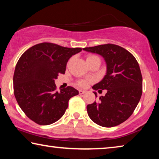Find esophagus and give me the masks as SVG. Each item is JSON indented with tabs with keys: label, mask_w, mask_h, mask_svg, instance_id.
Wrapping results in <instances>:
<instances>
[{
	"label": "esophagus",
	"mask_w": 159,
	"mask_h": 159,
	"mask_svg": "<svg viewBox=\"0 0 159 159\" xmlns=\"http://www.w3.org/2000/svg\"><path fill=\"white\" fill-rule=\"evenodd\" d=\"M79 92V95H83V94H84L85 93V91L82 90H80Z\"/></svg>",
	"instance_id": "34e87169"
}]
</instances>
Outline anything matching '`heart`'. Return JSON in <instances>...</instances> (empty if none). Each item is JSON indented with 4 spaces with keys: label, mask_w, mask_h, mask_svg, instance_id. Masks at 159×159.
Segmentation results:
<instances>
[{
    "label": "heart",
    "mask_w": 159,
    "mask_h": 159,
    "mask_svg": "<svg viewBox=\"0 0 159 159\" xmlns=\"http://www.w3.org/2000/svg\"><path fill=\"white\" fill-rule=\"evenodd\" d=\"M94 58H99V57H98L97 56H95V55H90L88 57L87 60H92V59H94ZM88 83V80H80L78 82V84H79V85L80 86V87H85V86H87Z\"/></svg>",
    "instance_id": "b5f03b06"
}]
</instances>
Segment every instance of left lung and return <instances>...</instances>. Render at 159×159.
Returning a JSON list of instances; mask_svg holds the SVG:
<instances>
[{
    "label": "left lung",
    "instance_id": "8db88e82",
    "mask_svg": "<svg viewBox=\"0 0 159 159\" xmlns=\"http://www.w3.org/2000/svg\"><path fill=\"white\" fill-rule=\"evenodd\" d=\"M104 57L107 74L93 86L95 90H107L98 102L87 106L90 119L102 127H114L133 114L142 93V76L136 59L127 50L117 45L104 44L83 48ZM95 93L97 97L96 93Z\"/></svg>",
    "mask_w": 159,
    "mask_h": 159
}]
</instances>
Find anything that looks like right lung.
I'll list each match as a JSON object with an SVG mask.
<instances>
[{"mask_svg":"<svg viewBox=\"0 0 159 159\" xmlns=\"http://www.w3.org/2000/svg\"><path fill=\"white\" fill-rule=\"evenodd\" d=\"M81 50L42 43L19 59L13 76L14 94L21 110L35 123L46 125L56 122L65 113L70 98L79 95L71 86L58 92L55 79L64 74L69 58Z\"/></svg>","mask_w":159,"mask_h":159,"instance_id":"add662e5","label":"right lung"}]
</instances>
